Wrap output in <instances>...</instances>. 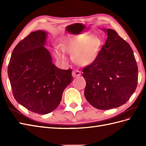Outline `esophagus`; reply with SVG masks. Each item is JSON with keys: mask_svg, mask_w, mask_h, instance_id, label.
Instances as JSON below:
<instances>
[{"mask_svg": "<svg viewBox=\"0 0 146 146\" xmlns=\"http://www.w3.org/2000/svg\"><path fill=\"white\" fill-rule=\"evenodd\" d=\"M72 77L74 78H75V77L80 76L81 72H80V71H79V70H74L72 71Z\"/></svg>", "mask_w": 146, "mask_h": 146, "instance_id": "esophagus-1", "label": "esophagus"}]
</instances>
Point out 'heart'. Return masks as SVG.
Segmentation results:
<instances>
[{"mask_svg":"<svg viewBox=\"0 0 146 146\" xmlns=\"http://www.w3.org/2000/svg\"><path fill=\"white\" fill-rule=\"evenodd\" d=\"M100 40L98 37L90 38L85 35L66 36L64 45L62 47H57L54 49V55L59 60H64L67 58L66 51L75 53L74 60L80 66L91 64L96 60Z\"/></svg>","mask_w":146,"mask_h":146,"instance_id":"obj_1","label":"heart"}]
</instances>
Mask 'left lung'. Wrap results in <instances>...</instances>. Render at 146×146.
<instances>
[{"label":"left lung","mask_w":146,"mask_h":146,"mask_svg":"<svg viewBox=\"0 0 146 146\" xmlns=\"http://www.w3.org/2000/svg\"><path fill=\"white\" fill-rule=\"evenodd\" d=\"M107 39L92 64L83 69L85 98L92 106L109 110L125 104L134 93L138 69L129 44L116 31L105 29Z\"/></svg>","instance_id":"obj_1"}]
</instances>
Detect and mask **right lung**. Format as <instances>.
<instances>
[{"mask_svg": "<svg viewBox=\"0 0 146 146\" xmlns=\"http://www.w3.org/2000/svg\"><path fill=\"white\" fill-rule=\"evenodd\" d=\"M47 33L38 30L21 41L13 50L8 75L16 100L30 111L45 114L59 105L65 88L73 80L71 69L54 64L44 47Z\"/></svg>", "mask_w": 146, "mask_h": 146, "instance_id": "add662e5", "label": "right lung"}]
</instances>
